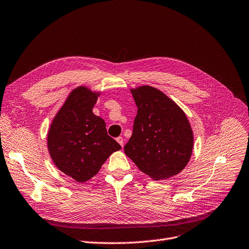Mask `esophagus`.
Returning <instances> with one entry per match:
<instances>
[{
  "label": "esophagus",
  "instance_id": "34e87169",
  "mask_svg": "<svg viewBox=\"0 0 249 249\" xmlns=\"http://www.w3.org/2000/svg\"><path fill=\"white\" fill-rule=\"evenodd\" d=\"M116 142L118 144H120L121 146H122V148L124 147V139H123V137H118V138H116Z\"/></svg>",
  "mask_w": 249,
  "mask_h": 249
}]
</instances>
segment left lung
<instances>
[{"mask_svg":"<svg viewBox=\"0 0 249 249\" xmlns=\"http://www.w3.org/2000/svg\"><path fill=\"white\" fill-rule=\"evenodd\" d=\"M138 107L125 155L154 180L180 173L192 157L194 133L185 112L149 85L131 88Z\"/></svg>","mask_w":249,"mask_h":249,"instance_id":"8db88e82","label":"left lung"}]
</instances>
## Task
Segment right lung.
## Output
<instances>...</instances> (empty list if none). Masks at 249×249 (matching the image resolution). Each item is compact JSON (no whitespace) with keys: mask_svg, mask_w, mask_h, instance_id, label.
<instances>
[{"mask_svg":"<svg viewBox=\"0 0 249 249\" xmlns=\"http://www.w3.org/2000/svg\"><path fill=\"white\" fill-rule=\"evenodd\" d=\"M100 91L81 85L70 92L47 133V150L58 170L77 182L95 176L121 145L107 135L105 122L93 113Z\"/></svg>","mask_w":249,"mask_h":249,"instance_id":"obj_1","label":"right lung"}]
</instances>
